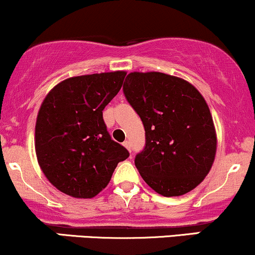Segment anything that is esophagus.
<instances>
[{
    "instance_id": "esophagus-1",
    "label": "esophagus",
    "mask_w": 255,
    "mask_h": 255,
    "mask_svg": "<svg viewBox=\"0 0 255 255\" xmlns=\"http://www.w3.org/2000/svg\"><path fill=\"white\" fill-rule=\"evenodd\" d=\"M122 145H124V146H125V147H126V148H127V150H128V151H130V142H129V141H125V142H124V144H122Z\"/></svg>"
}]
</instances>
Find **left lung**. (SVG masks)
I'll use <instances>...</instances> for the list:
<instances>
[{
  "mask_svg": "<svg viewBox=\"0 0 255 255\" xmlns=\"http://www.w3.org/2000/svg\"><path fill=\"white\" fill-rule=\"evenodd\" d=\"M126 98L145 127L146 146L135 166L163 197H180L199 186L211 170L217 133L209 105L182 78L160 72H131Z\"/></svg>",
  "mask_w": 255,
  "mask_h": 255,
  "instance_id": "8db88e82",
  "label": "left lung"
}]
</instances>
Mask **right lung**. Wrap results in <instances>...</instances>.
Masks as SVG:
<instances>
[{"instance_id":"1","label":"right lung","mask_w":255,"mask_h":255,"mask_svg":"<svg viewBox=\"0 0 255 255\" xmlns=\"http://www.w3.org/2000/svg\"><path fill=\"white\" fill-rule=\"evenodd\" d=\"M127 72L72 77L49 91L38 110L34 148L43 174L58 191L91 199L110 182L128 151L111 140L103 110Z\"/></svg>"}]
</instances>
